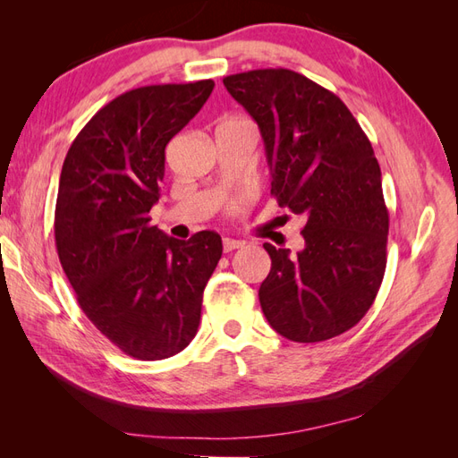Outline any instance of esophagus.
<instances>
[{
  "instance_id": "esophagus-1",
  "label": "esophagus",
  "mask_w": 458,
  "mask_h": 458,
  "mask_svg": "<svg viewBox=\"0 0 458 458\" xmlns=\"http://www.w3.org/2000/svg\"><path fill=\"white\" fill-rule=\"evenodd\" d=\"M244 242L237 241V239H224V252H233L237 250V248H242Z\"/></svg>"
}]
</instances>
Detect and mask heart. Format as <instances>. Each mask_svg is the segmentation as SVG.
I'll return each mask as SVG.
<instances>
[{"label":"heart","mask_w":458,"mask_h":458,"mask_svg":"<svg viewBox=\"0 0 458 458\" xmlns=\"http://www.w3.org/2000/svg\"><path fill=\"white\" fill-rule=\"evenodd\" d=\"M224 126H252V123L248 122V120H241V118H237V120H229V122H225Z\"/></svg>","instance_id":"1"}]
</instances>
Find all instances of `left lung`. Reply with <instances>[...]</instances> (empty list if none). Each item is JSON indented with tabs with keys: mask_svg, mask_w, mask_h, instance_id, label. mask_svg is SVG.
I'll list each match as a JSON object with an SVG mask.
<instances>
[{
	"mask_svg": "<svg viewBox=\"0 0 458 458\" xmlns=\"http://www.w3.org/2000/svg\"><path fill=\"white\" fill-rule=\"evenodd\" d=\"M224 86L258 123L271 195L306 217L296 256L263 244V315L293 342L335 338L365 317L386 271L390 217L372 145L340 97L288 68L233 74Z\"/></svg>",
	"mask_w": 458,
	"mask_h": 458,
	"instance_id": "8db88e82",
	"label": "left lung"
}]
</instances>
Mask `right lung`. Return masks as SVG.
Segmentation results:
<instances>
[{
    "label": "right lung",
    "mask_w": 458,
    "mask_h": 458,
    "mask_svg": "<svg viewBox=\"0 0 458 458\" xmlns=\"http://www.w3.org/2000/svg\"><path fill=\"white\" fill-rule=\"evenodd\" d=\"M212 80L118 95L66 152L55 206V244L81 311L116 348L141 361L185 350L221 237L177 241L150 225L165 145L202 108Z\"/></svg>",
    "instance_id": "obj_1"
}]
</instances>
